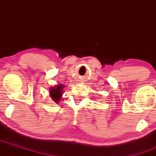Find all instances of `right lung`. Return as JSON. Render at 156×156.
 <instances>
[{
    "instance_id": "obj_1",
    "label": "right lung",
    "mask_w": 156,
    "mask_h": 156,
    "mask_svg": "<svg viewBox=\"0 0 156 156\" xmlns=\"http://www.w3.org/2000/svg\"><path fill=\"white\" fill-rule=\"evenodd\" d=\"M64 86L62 84H59L58 86H55L53 88H51L50 89V93H51V97L52 99L54 101L55 103H58L60 101L61 96L62 94V89L64 88Z\"/></svg>"
}]
</instances>
